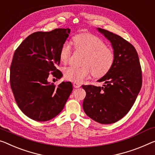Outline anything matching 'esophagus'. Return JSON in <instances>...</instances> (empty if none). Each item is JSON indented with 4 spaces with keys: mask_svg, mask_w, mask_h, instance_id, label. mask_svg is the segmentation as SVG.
<instances>
[{
    "mask_svg": "<svg viewBox=\"0 0 155 155\" xmlns=\"http://www.w3.org/2000/svg\"><path fill=\"white\" fill-rule=\"evenodd\" d=\"M73 87H74L75 88H79V87H81V85L79 84V83L74 82V83H73Z\"/></svg>",
    "mask_w": 155,
    "mask_h": 155,
    "instance_id": "esophagus-1",
    "label": "esophagus"
}]
</instances>
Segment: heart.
Instances as JSON below:
<instances>
[{
  "label": "heart",
  "mask_w": 155,
  "mask_h": 155,
  "mask_svg": "<svg viewBox=\"0 0 155 155\" xmlns=\"http://www.w3.org/2000/svg\"><path fill=\"white\" fill-rule=\"evenodd\" d=\"M73 44L77 51L86 54L81 67L69 66L64 71V78L67 80L80 83L90 75L96 78L105 75L115 61V54L110 48L106 46L101 39L91 33L84 32L73 37ZM72 48L67 42L64 43L59 51V59L63 64L69 61Z\"/></svg>",
  "instance_id": "1"
}]
</instances>
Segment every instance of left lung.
I'll return each mask as SVG.
<instances>
[{
  "instance_id": "1",
  "label": "left lung",
  "mask_w": 155,
  "mask_h": 155,
  "mask_svg": "<svg viewBox=\"0 0 155 155\" xmlns=\"http://www.w3.org/2000/svg\"><path fill=\"white\" fill-rule=\"evenodd\" d=\"M111 41L115 61L99 82L103 87L83 85L86 97L82 107L86 114L101 124L116 123L134 104L142 86V71L138 53L130 43L118 35L98 28Z\"/></svg>"
}]
</instances>
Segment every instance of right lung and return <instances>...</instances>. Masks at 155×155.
<instances>
[{"instance_id":"right-lung-1","label":"right lung","mask_w":155,"mask_h":155,"mask_svg":"<svg viewBox=\"0 0 155 155\" xmlns=\"http://www.w3.org/2000/svg\"><path fill=\"white\" fill-rule=\"evenodd\" d=\"M69 28H57L50 32H36L29 35L14 54L9 82L19 109L36 121H47L64 109L73 85L62 82L50 84L51 75L58 79L61 73L59 51L68 37Z\"/></svg>"}]
</instances>
